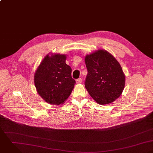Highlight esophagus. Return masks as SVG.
Returning <instances> with one entry per match:
<instances>
[{"mask_svg":"<svg viewBox=\"0 0 153 153\" xmlns=\"http://www.w3.org/2000/svg\"><path fill=\"white\" fill-rule=\"evenodd\" d=\"M76 83H81L82 82V79H81V78H79V79H77L76 80Z\"/></svg>","mask_w":153,"mask_h":153,"instance_id":"1","label":"esophagus"}]
</instances>
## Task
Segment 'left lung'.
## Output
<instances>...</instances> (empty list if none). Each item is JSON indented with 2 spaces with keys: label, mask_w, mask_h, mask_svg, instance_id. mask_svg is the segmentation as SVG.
I'll list each match as a JSON object with an SVG mask.
<instances>
[{
  "label": "left lung",
  "mask_w": 153,
  "mask_h": 153,
  "mask_svg": "<svg viewBox=\"0 0 153 153\" xmlns=\"http://www.w3.org/2000/svg\"><path fill=\"white\" fill-rule=\"evenodd\" d=\"M88 74L85 88L100 105L109 104L122 94L125 76L117 59L108 51L98 50L85 57Z\"/></svg>",
  "instance_id": "left-lung-1"
}]
</instances>
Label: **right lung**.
Instances as JSON below:
<instances>
[{
    "label": "right lung",
    "instance_id": "right-lung-1",
    "mask_svg": "<svg viewBox=\"0 0 153 153\" xmlns=\"http://www.w3.org/2000/svg\"><path fill=\"white\" fill-rule=\"evenodd\" d=\"M47 54L34 74V84L39 95L49 104L64 103L74 87L71 68L65 63L66 55Z\"/></svg>",
    "mask_w": 153,
    "mask_h": 153
}]
</instances>
